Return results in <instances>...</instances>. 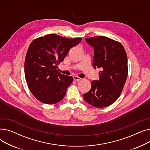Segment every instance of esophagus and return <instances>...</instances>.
Returning <instances> with one entry per match:
<instances>
[{
    "label": "esophagus",
    "instance_id": "obj_1",
    "mask_svg": "<svg viewBox=\"0 0 150 150\" xmlns=\"http://www.w3.org/2000/svg\"><path fill=\"white\" fill-rule=\"evenodd\" d=\"M73 77H74V80L75 81H80V80H81V78L78 77V76H74Z\"/></svg>",
    "mask_w": 150,
    "mask_h": 150
}]
</instances>
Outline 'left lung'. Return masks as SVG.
I'll return each instance as SVG.
<instances>
[{
  "label": "left lung",
  "mask_w": 150,
  "mask_h": 150,
  "mask_svg": "<svg viewBox=\"0 0 150 150\" xmlns=\"http://www.w3.org/2000/svg\"><path fill=\"white\" fill-rule=\"evenodd\" d=\"M92 46V64L100 69L99 80L91 82V90L84 93V100L96 108L112 105L120 96L128 76L127 54L122 44L105 36L85 39Z\"/></svg>",
  "instance_id": "left-lung-1"
}]
</instances>
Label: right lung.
<instances>
[{
  "label": "right lung",
  "mask_w": 150,
  "mask_h": 150,
  "mask_svg": "<svg viewBox=\"0 0 150 150\" xmlns=\"http://www.w3.org/2000/svg\"><path fill=\"white\" fill-rule=\"evenodd\" d=\"M81 39L50 34L36 38L30 44L25 59V77L30 92L39 101L53 105L64 97L74 79L59 72L57 66Z\"/></svg>",
  "instance_id": "add662e5"
}]
</instances>
